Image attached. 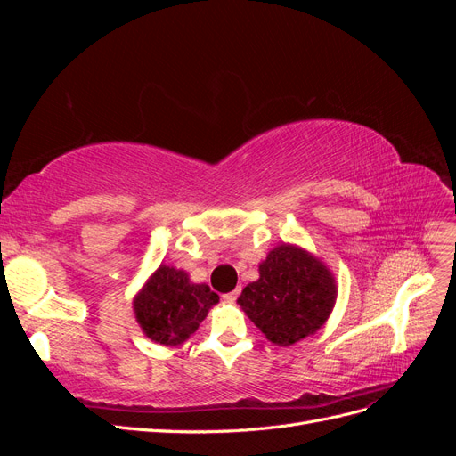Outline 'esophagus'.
Instances as JSON below:
<instances>
[{
  "label": "esophagus",
  "mask_w": 456,
  "mask_h": 456,
  "mask_svg": "<svg viewBox=\"0 0 456 456\" xmlns=\"http://www.w3.org/2000/svg\"><path fill=\"white\" fill-rule=\"evenodd\" d=\"M240 291H241V289H240V287H236V289H233L232 293H226V295H223V298H224L226 302H236V298H238Z\"/></svg>",
  "instance_id": "1"
}]
</instances>
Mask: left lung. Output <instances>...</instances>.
Returning <instances> with one entry per match:
<instances>
[{
    "label": "left lung",
    "mask_w": 456,
    "mask_h": 456,
    "mask_svg": "<svg viewBox=\"0 0 456 456\" xmlns=\"http://www.w3.org/2000/svg\"><path fill=\"white\" fill-rule=\"evenodd\" d=\"M337 280L325 262L293 243H280L258 265L238 305L275 346H293L329 320L337 302Z\"/></svg>",
    "instance_id": "left-lung-1"
}]
</instances>
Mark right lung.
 <instances>
[{
  "instance_id": "1",
  "label": "right lung",
  "mask_w": 456,
  "mask_h": 456,
  "mask_svg": "<svg viewBox=\"0 0 456 456\" xmlns=\"http://www.w3.org/2000/svg\"><path fill=\"white\" fill-rule=\"evenodd\" d=\"M218 295L209 285L190 281L186 270L159 265L133 298L142 333L163 346H181L196 333Z\"/></svg>"
}]
</instances>
